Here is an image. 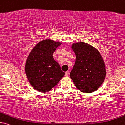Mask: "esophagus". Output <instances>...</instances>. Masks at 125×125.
<instances>
[{"mask_svg": "<svg viewBox=\"0 0 125 125\" xmlns=\"http://www.w3.org/2000/svg\"><path fill=\"white\" fill-rule=\"evenodd\" d=\"M69 71H66V72H65V76H68L69 75Z\"/></svg>", "mask_w": 125, "mask_h": 125, "instance_id": "obj_1", "label": "esophagus"}]
</instances>
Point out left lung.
Instances as JSON below:
<instances>
[{
  "label": "left lung",
  "mask_w": 125,
  "mask_h": 125,
  "mask_svg": "<svg viewBox=\"0 0 125 125\" xmlns=\"http://www.w3.org/2000/svg\"><path fill=\"white\" fill-rule=\"evenodd\" d=\"M72 49L76 57L70 77L82 92L95 91L104 82L106 74L104 61L99 52L84 42L73 43Z\"/></svg>",
  "instance_id": "8db88e82"
}]
</instances>
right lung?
<instances>
[{
    "instance_id": "1",
    "label": "right lung",
    "mask_w": 125,
    "mask_h": 125,
    "mask_svg": "<svg viewBox=\"0 0 125 125\" xmlns=\"http://www.w3.org/2000/svg\"><path fill=\"white\" fill-rule=\"evenodd\" d=\"M61 44L51 40H43L35 45L27 57L25 72L31 86L41 92H48L64 77L53 54Z\"/></svg>"
}]
</instances>
